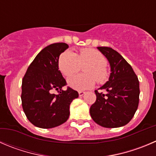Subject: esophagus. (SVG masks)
Returning <instances> with one entry per match:
<instances>
[{"instance_id":"1","label":"esophagus","mask_w":156,"mask_h":156,"mask_svg":"<svg viewBox=\"0 0 156 156\" xmlns=\"http://www.w3.org/2000/svg\"><path fill=\"white\" fill-rule=\"evenodd\" d=\"M84 94H85V92H84V91H81V90L78 91V94H79L80 97H82L83 95Z\"/></svg>"}]
</instances>
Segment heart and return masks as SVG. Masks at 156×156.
<instances>
[{"mask_svg":"<svg viewBox=\"0 0 156 156\" xmlns=\"http://www.w3.org/2000/svg\"><path fill=\"white\" fill-rule=\"evenodd\" d=\"M107 59L102 53L92 49H81L78 54L72 51H66L60 56L58 66L63 75L69 77L77 73L84 68L86 75L72 76L68 80V84L78 90L90 88L97 81H105L108 76L107 69Z\"/></svg>","mask_w":156,"mask_h":156,"instance_id":"1","label":"heart"}]
</instances>
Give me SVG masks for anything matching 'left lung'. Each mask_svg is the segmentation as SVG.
<instances>
[{"label":"left lung","mask_w":156,"mask_h":156,"mask_svg":"<svg viewBox=\"0 0 156 156\" xmlns=\"http://www.w3.org/2000/svg\"><path fill=\"white\" fill-rule=\"evenodd\" d=\"M98 49L108 59L111 73L109 81L99 88L105 93L94 90L97 98L90 106V116L103 127H120L132 120L138 108L140 82L130 65L120 53L110 47Z\"/></svg>","instance_id":"left-lung-1"}]
</instances>
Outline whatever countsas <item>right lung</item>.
I'll return each instance as SVG.
<instances>
[{
    "mask_svg": "<svg viewBox=\"0 0 156 156\" xmlns=\"http://www.w3.org/2000/svg\"><path fill=\"white\" fill-rule=\"evenodd\" d=\"M69 48L66 43L46 46L34 58L22 81V107L29 121L43 129L53 128L69 119V107L78 97L76 90L68 87L58 70L59 55ZM54 90L58 94L52 93Z\"/></svg>",
    "mask_w": 156,
    "mask_h": 156,
    "instance_id": "add662e5",
    "label": "right lung"
}]
</instances>
